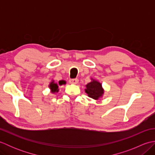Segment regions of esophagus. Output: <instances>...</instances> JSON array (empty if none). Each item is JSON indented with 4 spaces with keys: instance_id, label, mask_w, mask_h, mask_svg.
Here are the masks:
<instances>
[{
    "instance_id": "1",
    "label": "esophagus",
    "mask_w": 155,
    "mask_h": 155,
    "mask_svg": "<svg viewBox=\"0 0 155 155\" xmlns=\"http://www.w3.org/2000/svg\"><path fill=\"white\" fill-rule=\"evenodd\" d=\"M69 83H70L71 84H76L78 83V78H72V79L69 80Z\"/></svg>"
}]
</instances>
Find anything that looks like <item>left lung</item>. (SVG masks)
<instances>
[{"label":"left lung","instance_id":"left-lung-1","mask_svg":"<svg viewBox=\"0 0 155 155\" xmlns=\"http://www.w3.org/2000/svg\"><path fill=\"white\" fill-rule=\"evenodd\" d=\"M91 81L85 85L86 88L84 89L85 93L88 94V97L94 100H98L102 98L104 93V90L102 86L101 83L97 80L91 78Z\"/></svg>","mask_w":155,"mask_h":155}]
</instances>
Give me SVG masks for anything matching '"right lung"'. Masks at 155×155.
<instances>
[{
	"label": "right lung",
	"mask_w": 155,
	"mask_h": 155,
	"mask_svg": "<svg viewBox=\"0 0 155 155\" xmlns=\"http://www.w3.org/2000/svg\"><path fill=\"white\" fill-rule=\"evenodd\" d=\"M66 81L64 80H61L58 81V83H55L54 80H52L51 81V83L48 84V87L51 90V93L52 94L54 93H57L59 91L58 89V86H62L63 84H66Z\"/></svg>",
	"instance_id": "obj_1"
}]
</instances>
